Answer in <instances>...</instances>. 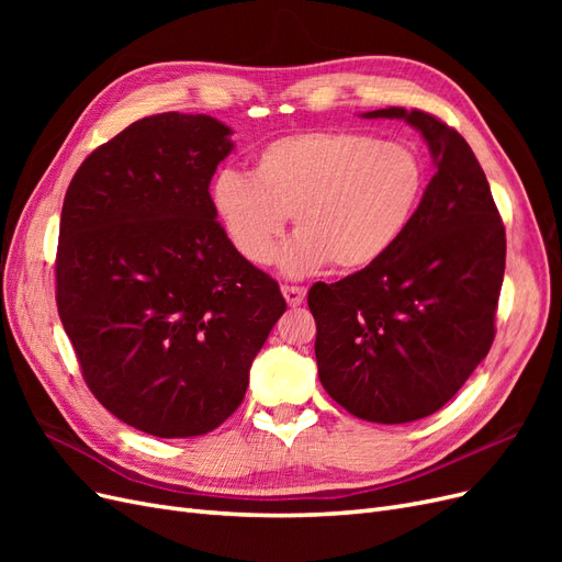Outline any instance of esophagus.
<instances>
[{
    "label": "esophagus",
    "mask_w": 562,
    "mask_h": 562,
    "mask_svg": "<svg viewBox=\"0 0 562 562\" xmlns=\"http://www.w3.org/2000/svg\"><path fill=\"white\" fill-rule=\"evenodd\" d=\"M281 293H283L285 302L291 304V307H300V304L304 302V295H307V291H304V288H300V285H283Z\"/></svg>",
    "instance_id": "esophagus-1"
}]
</instances>
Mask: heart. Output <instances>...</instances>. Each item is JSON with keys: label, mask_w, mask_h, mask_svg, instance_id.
Listing matches in <instances>:
<instances>
[{"label": "heart", "mask_w": 562, "mask_h": 562, "mask_svg": "<svg viewBox=\"0 0 562 562\" xmlns=\"http://www.w3.org/2000/svg\"><path fill=\"white\" fill-rule=\"evenodd\" d=\"M424 161L403 143L353 131H302L265 145L250 178L225 171L213 209L234 250L269 265L293 215L295 239L281 252L288 277L330 262L356 271L382 260L411 225L424 190Z\"/></svg>", "instance_id": "obj_1"}]
</instances>
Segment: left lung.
I'll list each match as a JSON object with an SVG mask.
<instances>
[{
  "mask_svg": "<svg viewBox=\"0 0 562 562\" xmlns=\"http://www.w3.org/2000/svg\"><path fill=\"white\" fill-rule=\"evenodd\" d=\"M405 119L427 140L436 173L396 246L337 283H314L318 378L351 415L405 424L440 411L495 339L506 234L469 143L422 110Z\"/></svg>",
  "mask_w": 562,
  "mask_h": 562,
  "instance_id": "8db88e82",
  "label": "left lung"
}]
</instances>
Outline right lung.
I'll return each mask as SVG.
<instances>
[{
    "mask_svg": "<svg viewBox=\"0 0 562 562\" xmlns=\"http://www.w3.org/2000/svg\"><path fill=\"white\" fill-rule=\"evenodd\" d=\"M229 135L209 114L145 116L83 159L63 201V328L91 394L149 436L220 427L285 312L215 220L209 184Z\"/></svg>",
    "mask_w": 562,
    "mask_h": 562,
    "instance_id": "1",
    "label": "right lung"
}]
</instances>
